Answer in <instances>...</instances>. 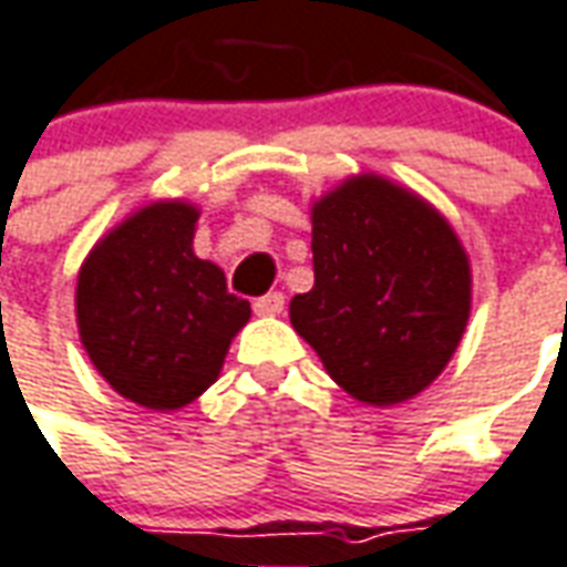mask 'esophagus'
Instances as JSON below:
<instances>
[{
	"mask_svg": "<svg viewBox=\"0 0 567 567\" xmlns=\"http://www.w3.org/2000/svg\"><path fill=\"white\" fill-rule=\"evenodd\" d=\"M282 310H285V295H279V291H270V295L257 297L255 300L257 316H279Z\"/></svg>",
	"mask_w": 567,
	"mask_h": 567,
	"instance_id": "34e87169",
	"label": "esophagus"
}]
</instances>
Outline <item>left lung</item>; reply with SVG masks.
I'll return each instance as SVG.
<instances>
[{
  "instance_id": "left-lung-1",
  "label": "left lung",
  "mask_w": 567,
  "mask_h": 567,
  "mask_svg": "<svg viewBox=\"0 0 567 567\" xmlns=\"http://www.w3.org/2000/svg\"><path fill=\"white\" fill-rule=\"evenodd\" d=\"M312 272L291 324L324 371L365 405L408 402L461 343L473 307L470 255L414 189L355 174L310 205Z\"/></svg>"
}]
</instances>
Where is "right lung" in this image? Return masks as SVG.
Instances as JSON below:
<instances>
[{"label": "right lung", "instance_id": "right-lung-1", "mask_svg": "<svg viewBox=\"0 0 567 567\" xmlns=\"http://www.w3.org/2000/svg\"><path fill=\"white\" fill-rule=\"evenodd\" d=\"M199 208L150 202L97 239L76 279L79 340L97 374L150 411H177L217 378L251 319L224 270L193 251Z\"/></svg>", "mask_w": 567, "mask_h": 567}]
</instances>
